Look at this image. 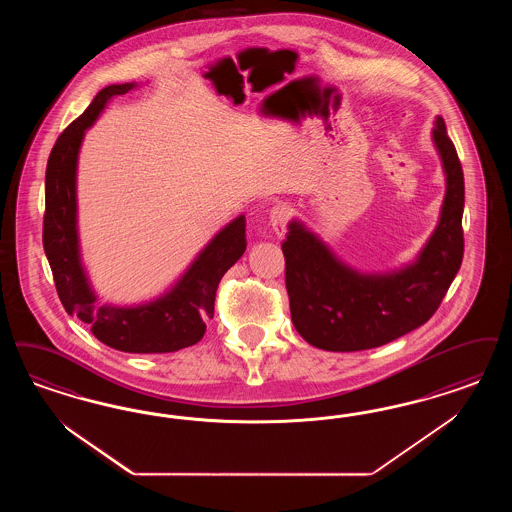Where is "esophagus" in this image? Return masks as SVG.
I'll return each mask as SVG.
<instances>
[{"mask_svg": "<svg viewBox=\"0 0 512 512\" xmlns=\"http://www.w3.org/2000/svg\"><path fill=\"white\" fill-rule=\"evenodd\" d=\"M268 219H270V225L274 228V232H276L278 236H284L287 230V223H289V219H291V207L286 204L274 205V207L270 209Z\"/></svg>", "mask_w": 512, "mask_h": 512, "instance_id": "esophagus-1", "label": "esophagus"}]
</instances>
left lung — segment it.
Listing matches in <instances>:
<instances>
[{
    "mask_svg": "<svg viewBox=\"0 0 512 512\" xmlns=\"http://www.w3.org/2000/svg\"><path fill=\"white\" fill-rule=\"evenodd\" d=\"M432 141L446 173V198L438 226L413 265L387 274L356 272L305 225L289 223L282 251L291 320L312 347L333 352L381 347L429 322L440 307L465 251V179L440 116Z\"/></svg>",
    "mask_w": 512,
    "mask_h": 512,
    "instance_id": "1",
    "label": "left lung"
}]
</instances>
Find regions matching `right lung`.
Returning <instances> with one entry per match:
<instances>
[{
  "label": "right lung",
  "mask_w": 512,
  "mask_h": 512,
  "mask_svg": "<svg viewBox=\"0 0 512 512\" xmlns=\"http://www.w3.org/2000/svg\"><path fill=\"white\" fill-rule=\"evenodd\" d=\"M133 87L135 83H122L101 89L53 146L45 171L43 249L62 307L87 324L101 343L135 354L175 352L196 345L204 337L205 324L213 318L219 282L246 251V217L240 215L226 225L164 297L129 308L97 303L80 259L76 226L78 152L85 129L99 118L106 103Z\"/></svg>",
  "instance_id": "right-lung-1"
}]
</instances>
